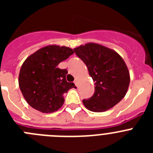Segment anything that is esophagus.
Returning a JSON list of instances; mask_svg holds the SVG:
<instances>
[{
	"instance_id": "obj_1",
	"label": "esophagus",
	"mask_w": 153,
	"mask_h": 153,
	"mask_svg": "<svg viewBox=\"0 0 153 153\" xmlns=\"http://www.w3.org/2000/svg\"><path fill=\"white\" fill-rule=\"evenodd\" d=\"M74 83H75L76 86H77V85H78V79H76V78L75 80H74Z\"/></svg>"
}]
</instances>
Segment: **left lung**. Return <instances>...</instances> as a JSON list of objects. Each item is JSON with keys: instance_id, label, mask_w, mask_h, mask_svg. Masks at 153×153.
I'll use <instances>...</instances> for the list:
<instances>
[{"instance_id": "1", "label": "left lung", "mask_w": 153, "mask_h": 153, "mask_svg": "<svg viewBox=\"0 0 153 153\" xmlns=\"http://www.w3.org/2000/svg\"><path fill=\"white\" fill-rule=\"evenodd\" d=\"M83 60L95 83V93L83 100L85 107L92 112L106 111L116 106L126 96L130 76L125 61L112 49L88 43L74 49Z\"/></svg>"}]
</instances>
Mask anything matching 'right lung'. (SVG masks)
Wrapping results in <instances>:
<instances>
[{
  "label": "right lung",
  "mask_w": 153,
  "mask_h": 153,
  "mask_svg": "<svg viewBox=\"0 0 153 153\" xmlns=\"http://www.w3.org/2000/svg\"><path fill=\"white\" fill-rule=\"evenodd\" d=\"M74 53L70 47L48 45L25 60L20 70L18 83L31 107L41 113H51L63 106V93L76 86L66 79L67 70L57 68V65Z\"/></svg>",
  "instance_id": "add662e5"
}]
</instances>
